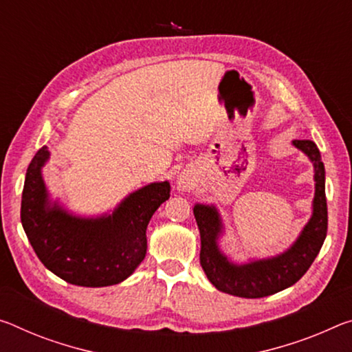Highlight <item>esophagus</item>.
I'll use <instances>...</instances> for the list:
<instances>
[{
	"label": "esophagus",
	"mask_w": 352,
	"mask_h": 352,
	"mask_svg": "<svg viewBox=\"0 0 352 352\" xmlns=\"http://www.w3.org/2000/svg\"><path fill=\"white\" fill-rule=\"evenodd\" d=\"M178 186H180L182 189H186V188H188V182H185V180H183V182H180V183H178Z\"/></svg>",
	"instance_id": "obj_1"
}]
</instances>
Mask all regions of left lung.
Returning <instances> with one entry per match:
<instances>
[{"instance_id":"8db88e82","label":"left lung","mask_w":352,"mask_h":352,"mask_svg":"<svg viewBox=\"0 0 352 352\" xmlns=\"http://www.w3.org/2000/svg\"><path fill=\"white\" fill-rule=\"evenodd\" d=\"M294 146L314 161L316 191L314 216L292 249L270 260L254 261L249 265H233L217 249L216 239L221 232V222L213 206L196 205V216L200 230V265L210 282L227 294L238 298H265L282 292L296 283L314 263L327 235V204L324 191V164L320 150L310 139H296Z\"/></svg>"}]
</instances>
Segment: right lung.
Returning a JSON list of instances; mask_svg holds the SVG:
<instances>
[{
  "label": "right lung",
  "instance_id": "right-lung-1",
  "mask_svg": "<svg viewBox=\"0 0 352 352\" xmlns=\"http://www.w3.org/2000/svg\"><path fill=\"white\" fill-rule=\"evenodd\" d=\"M42 147L28 166L21 194V226L38 260L63 280L80 287L116 285L133 274L146 256L147 226L170 197L167 182L133 192L113 214L80 219L50 206L41 169Z\"/></svg>",
  "mask_w": 352,
  "mask_h": 352
}]
</instances>
